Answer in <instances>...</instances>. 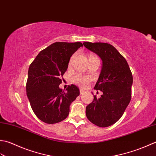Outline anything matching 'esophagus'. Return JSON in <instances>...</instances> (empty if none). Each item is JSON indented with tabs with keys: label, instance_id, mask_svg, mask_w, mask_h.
<instances>
[{
	"label": "esophagus",
	"instance_id": "obj_1",
	"mask_svg": "<svg viewBox=\"0 0 156 156\" xmlns=\"http://www.w3.org/2000/svg\"><path fill=\"white\" fill-rule=\"evenodd\" d=\"M79 91H80V94H81H81H83L85 93V91L83 90L82 89H80V90H79Z\"/></svg>",
	"mask_w": 156,
	"mask_h": 156
}]
</instances>
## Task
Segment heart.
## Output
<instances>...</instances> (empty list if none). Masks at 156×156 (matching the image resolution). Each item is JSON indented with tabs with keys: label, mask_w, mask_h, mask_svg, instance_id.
I'll list each match as a JSON object with an SVG mask.
<instances>
[{
	"label": "heart",
	"mask_w": 156,
	"mask_h": 156,
	"mask_svg": "<svg viewBox=\"0 0 156 156\" xmlns=\"http://www.w3.org/2000/svg\"><path fill=\"white\" fill-rule=\"evenodd\" d=\"M91 57H96L94 56H91ZM90 81V78L86 76H83L81 75H75L73 78V81L75 84L78 85L79 86L81 87H85L87 85L88 83Z\"/></svg>",
	"instance_id": "1"
}]
</instances>
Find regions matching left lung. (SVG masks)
Masks as SVG:
<instances>
[{"label":"left lung","mask_w":156,"mask_h":156,"mask_svg":"<svg viewBox=\"0 0 156 156\" xmlns=\"http://www.w3.org/2000/svg\"><path fill=\"white\" fill-rule=\"evenodd\" d=\"M84 46L100 56L102 66L94 89L102 91L94 96L86 107V116L91 122L107 127L121 118L131 99L133 75L126 59L115 48L103 42H83Z\"/></svg>","instance_id":"obj_1"}]
</instances>
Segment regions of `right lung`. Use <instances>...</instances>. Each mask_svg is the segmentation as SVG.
<instances>
[{
    "instance_id": "1",
    "label": "right lung",
    "mask_w": 156,
    "mask_h": 156,
    "mask_svg": "<svg viewBox=\"0 0 156 156\" xmlns=\"http://www.w3.org/2000/svg\"><path fill=\"white\" fill-rule=\"evenodd\" d=\"M83 46L81 42H55L42 50L31 63L26 84L27 96L36 116L47 124L65 120L70 105L79 96V90L69 85L59 87L70 58Z\"/></svg>"
}]
</instances>
